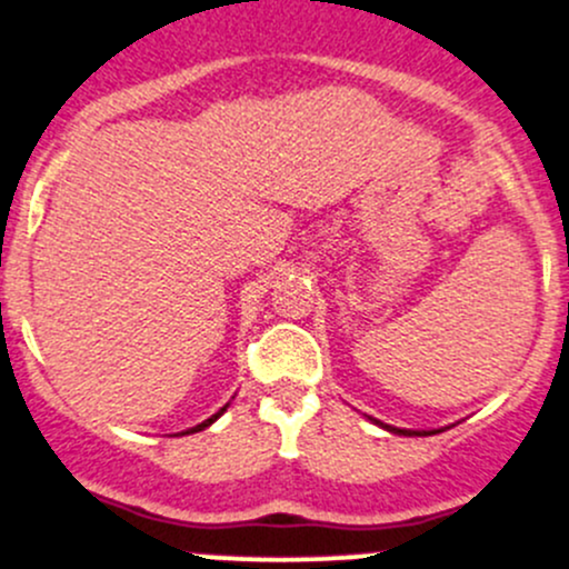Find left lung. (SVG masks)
I'll return each mask as SVG.
<instances>
[{
    "instance_id": "8db88e82",
    "label": "left lung",
    "mask_w": 569,
    "mask_h": 569,
    "mask_svg": "<svg viewBox=\"0 0 569 569\" xmlns=\"http://www.w3.org/2000/svg\"><path fill=\"white\" fill-rule=\"evenodd\" d=\"M377 426H382V429H388V431H393V433H405V437H429V433H433V431H405V429H393V426H385V423H380V420H375Z\"/></svg>"
}]
</instances>
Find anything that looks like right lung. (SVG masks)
<instances>
[{"label":"right lung","mask_w":569,"mask_h":569,"mask_svg":"<svg viewBox=\"0 0 569 569\" xmlns=\"http://www.w3.org/2000/svg\"><path fill=\"white\" fill-rule=\"evenodd\" d=\"M224 409H228V405H224L222 409H219V412H217V415H211V418H209V420H203V423H198V426H194V429H189V431H184V433H194V431H203V429H209V426L213 423V420H217V418H219V415H222V412H224Z\"/></svg>","instance_id":"1"}]
</instances>
